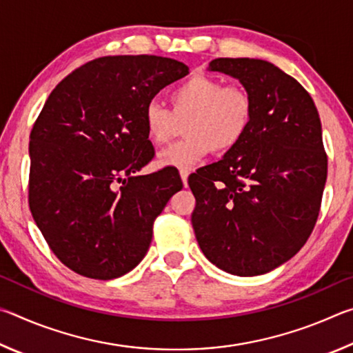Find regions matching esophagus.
I'll return each instance as SVG.
<instances>
[{"instance_id":"34e87169","label":"esophagus","mask_w":353,"mask_h":353,"mask_svg":"<svg viewBox=\"0 0 353 353\" xmlns=\"http://www.w3.org/2000/svg\"><path fill=\"white\" fill-rule=\"evenodd\" d=\"M188 170H181V179H182V182H183V187H187L188 185Z\"/></svg>"}]
</instances>
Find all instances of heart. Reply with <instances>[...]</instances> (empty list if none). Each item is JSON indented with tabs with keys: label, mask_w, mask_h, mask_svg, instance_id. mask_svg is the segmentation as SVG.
Masks as SVG:
<instances>
[{
	"label": "heart",
	"mask_w": 353,
	"mask_h": 353,
	"mask_svg": "<svg viewBox=\"0 0 353 353\" xmlns=\"http://www.w3.org/2000/svg\"><path fill=\"white\" fill-rule=\"evenodd\" d=\"M171 110L157 101L145 107L143 121L149 141L163 148L185 126L187 140L160 155V163L191 168L212 151L227 152L241 143L254 117V103L248 90L224 85L216 77L196 74L170 94Z\"/></svg>",
	"instance_id": "b5f03b06"
}]
</instances>
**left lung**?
Returning a JSON list of instances; mask_svg holds the SVG:
<instances>
[{
  "label": "left lung",
  "instance_id": "left-lung-1",
  "mask_svg": "<svg viewBox=\"0 0 353 353\" xmlns=\"http://www.w3.org/2000/svg\"><path fill=\"white\" fill-rule=\"evenodd\" d=\"M210 71L236 77L250 94L248 134L188 185L196 240L219 270L249 277L294 256L318 219L327 179L321 119L294 77L260 59H214Z\"/></svg>",
  "mask_w": 353,
  "mask_h": 353
}]
</instances>
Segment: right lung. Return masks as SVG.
Returning <instances> with one entry per match:
<instances>
[{
    "label": "right lung",
    "instance_id": "obj_1",
    "mask_svg": "<svg viewBox=\"0 0 353 353\" xmlns=\"http://www.w3.org/2000/svg\"><path fill=\"white\" fill-rule=\"evenodd\" d=\"M188 67L160 56H105L57 83L29 141V208L65 266L110 280L146 255L155 218L182 188L172 168L137 176L151 162L143 113Z\"/></svg>",
    "mask_w": 353,
    "mask_h": 353
}]
</instances>
